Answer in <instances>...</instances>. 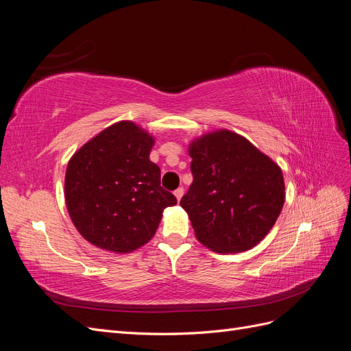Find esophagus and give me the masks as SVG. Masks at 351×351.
<instances>
[{"label":"esophagus","mask_w":351,"mask_h":351,"mask_svg":"<svg viewBox=\"0 0 351 351\" xmlns=\"http://www.w3.org/2000/svg\"><path fill=\"white\" fill-rule=\"evenodd\" d=\"M183 193H184L183 187H178V189L176 190V192H174V196H176V199H177V200H180V199L183 197Z\"/></svg>","instance_id":"esophagus-1"}]
</instances>
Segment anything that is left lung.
Wrapping results in <instances>:
<instances>
[{
	"label": "left lung",
	"mask_w": 351,
	"mask_h": 351,
	"mask_svg": "<svg viewBox=\"0 0 351 351\" xmlns=\"http://www.w3.org/2000/svg\"><path fill=\"white\" fill-rule=\"evenodd\" d=\"M193 183L180 200L199 243L217 253L256 246L278 219L285 184L277 162L227 129L189 143Z\"/></svg>",
	"instance_id": "obj_1"
}]
</instances>
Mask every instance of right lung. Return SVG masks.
Instances as JSON below:
<instances>
[{
	"mask_svg": "<svg viewBox=\"0 0 351 351\" xmlns=\"http://www.w3.org/2000/svg\"><path fill=\"white\" fill-rule=\"evenodd\" d=\"M155 137L121 120L73 154L64 197L80 236L95 247L130 253L156 232L162 212L177 199L161 187V169L149 155Z\"/></svg>",
	"mask_w": 351,
	"mask_h": 351,
	"instance_id": "1",
	"label": "right lung"
}]
</instances>
